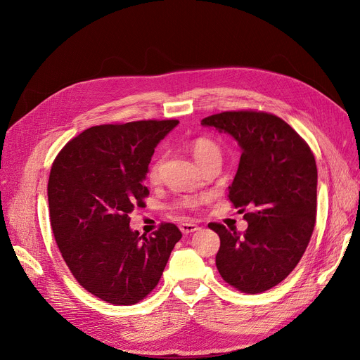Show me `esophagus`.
Returning <instances> with one entry per match:
<instances>
[{
    "instance_id": "obj_1",
    "label": "esophagus",
    "mask_w": 360,
    "mask_h": 360,
    "mask_svg": "<svg viewBox=\"0 0 360 360\" xmlns=\"http://www.w3.org/2000/svg\"><path fill=\"white\" fill-rule=\"evenodd\" d=\"M179 229H181V232L182 233H185V235H188V233H193V232H197L200 228L197 224H194V223H181V226H179Z\"/></svg>"
}]
</instances>
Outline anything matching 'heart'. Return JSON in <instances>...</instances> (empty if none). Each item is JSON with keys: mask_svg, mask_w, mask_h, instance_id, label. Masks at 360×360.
<instances>
[{"mask_svg": "<svg viewBox=\"0 0 360 360\" xmlns=\"http://www.w3.org/2000/svg\"><path fill=\"white\" fill-rule=\"evenodd\" d=\"M191 151H193V156L198 165L204 163L205 160H209L212 158H220L219 146L213 140L204 139V137L194 140V143L191 144ZM158 175H159V163L151 165V167L148 170V178L151 181H155L158 178ZM204 200H205V197L185 195L176 202V205L181 210H197L198 207L204 202Z\"/></svg>", "mask_w": 360, "mask_h": 360, "instance_id": "b5f03b06", "label": "heart"}]
</instances>
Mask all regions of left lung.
Returning a JSON list of instances; mask_svg holds the SVG:
<instances>
[{
	"label": "left lung",
	"instance_id": "obj_1",
	"mask_svg": "<svg viewBox=\"0 0 360 360\" xmlns=\"http://www.w3.org/2000/svg\"><path fill=\"white\" fill-rule=\"evenodd\" d=\"M233 137L240 150L229 200L248 229L209 228L220 238L216 266L245 293L266 292L285 280L304 255L316 214V165L308 144L281 118L266 112H221L201 121Z\"/></svg>",
	"mask_w": 360,
	"mask_h": 360
}]
</instances>
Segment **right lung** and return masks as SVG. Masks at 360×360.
I'll use <instances>...</instances> for the list:
<instances>
[{
  "mask_svg": "<svg viewBox=\"0 0 360 360\" xmlns=\"http://www.w3.org/2000/svg\"><path fill=\"white\" fill-rule=\"evenodd\" d=\"M179 121H136L84 129L52 163V232L72 276L112 305H134L153 290L175 243L172 223L150 236L129 228L148 195L143 181L156 146Z\"/></svg>",
  "mask_w": 360,
  "mask_h": 360,
  "instance_id": "right-lung-1",
  "label": "right lung"
}]
</instances>
